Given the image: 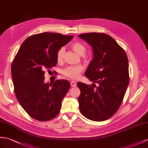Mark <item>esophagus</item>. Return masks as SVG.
Listing matches in <instances>:
<instances>
[{"mask_svg":"<svg viewBox=\"0 0 148 148\" xmlns=\"http://www.w3.org/2000/svg\"><path fill=\"white\" fill-rule=\"evenodd\" d=\"M71 86L73 87H75V86H76V82H74V81H71Z\"/></svg>","mask_w":148,"mask_h":148,"instance_id":"34e87169","label":"esophagus"}]
</instances>
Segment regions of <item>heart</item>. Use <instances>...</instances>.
Here are the masks:
<instances>
[{
  "mask_svg": "<svg viewBox=\"0 0 148 148\" xmlns=\"http://www.w3.org/2000/svg\"><path fill=\"white\" fill-rule=\"evenodd\" d=\"M72 49L79 56H82L86 51V47L83 44L80 42H75L72 44ZM65 53V50L64 48H61L57 53V61L58 62H62L64 60V56ZM84 67L82 65L78 66H69L64 70L63 74L66 77L72 79H77L79 77L80 73L83 71Z\"/></svg>",
  "mask_w": 148,
  "mask_h": 148,
  "instance_id": "heart-1",
  "label": "heart"
}]
</instances>
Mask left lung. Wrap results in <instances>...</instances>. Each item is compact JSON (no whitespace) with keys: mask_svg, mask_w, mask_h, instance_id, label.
<instances>
[{"mask_svg":"<svg viewBox=\"0 0 148 148\" xmlns=\"http://www.w3.org/2000/svg\"><path fill=\"white\" fill-rule=\"evenodd\" d=\"M78 36L92 48L93 59L84 74L98 84L95 88L81 82L77 84L81 91L78 98L80 112L91 121H106L118 110L128 87L127 56L116 41L105 33H89Z\"/></svg>","mask_w":148,"mask_h":148,"instance_id":"obj_1","label":"left lung"}]
</instances>
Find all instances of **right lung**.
<instances>
[{"label":"right lung","mask_w":148,"mask_h":148,"mask_svg":"<svg viewBox=\"0 0 148 148\" xmlns=\"http://www.w3.org/2000/svg\"><path fill=\"white\" fill-rule=\"evenodd\" d=\"M73 36L42 33L25 40L11 66L14 92L21 106L34 119L48 121L59 113L70 88L67 80L45 83V71L56 66L57 53Z\"/></svg>","instance_id":"add662e5"}]
</instances>
